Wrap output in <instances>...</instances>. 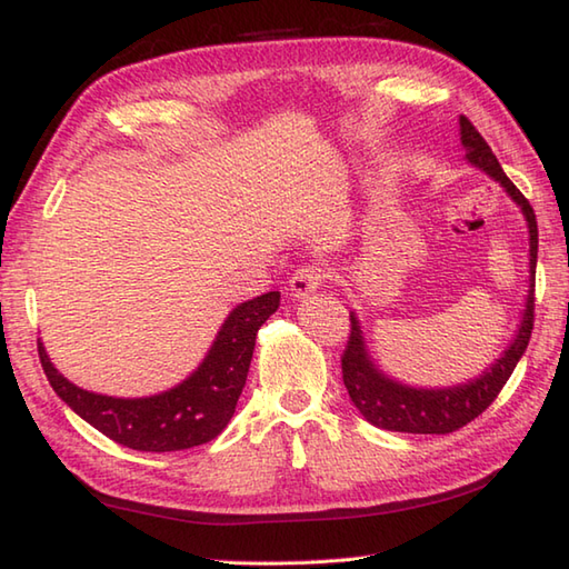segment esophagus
Masks as SVG:
<instances>
[{
    "mask_svg": "<svg viewBox=\"0 0 569 569\" xmlns=\"http://www.w3.org/2000/svg\"><path fill=\"white\" fill-rule=\"evenodd\" d=\"M325 281V271L318 266H306V269H298L291 281H288V291H291L293 300H306L318 291Z\"/></svg>",
    "mask_w": 569,
    "mask_h": 569,
    "instance_id": "34e87169",
    "label": "esophagus"
}]
</instances>
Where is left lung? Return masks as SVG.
I'll list each match as a JSON object with an SVG mask.
<instances>
[{"label":"left lung","instance_id":"1","mask_svg":"<svg viewBox=\"0 0 569 569\" xmlns=\"http://www.w3.org/2000/svg\"><path fill=\"white\" fill-rule=\"evenodd\" d=\"M459 143L465 149V159L471 168L489 176L493 183L503 188L516 208H521L528 227V291L518 328L509 347L503 349L497 361L469 381L452 386H410L386 373L377 359L371 357L365 330L357 312H349L352 320V335L342 357V379L352 398L355 408L365 416L371 426L393 432H418V435H447L459 430L467 422L491 406L499 396L503 383L509 381L516 365L521 361L530 330H533V291H536V263H538V222L530 202L521 196L509 176L503 173L497 156L491 153L489 143L481 139L479 131L471 127L467 117H459Z\"/></svg>","mask_w":569,"mask_h":569}]
</instances>
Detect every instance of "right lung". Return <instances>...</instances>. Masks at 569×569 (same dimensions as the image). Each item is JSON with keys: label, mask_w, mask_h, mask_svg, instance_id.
<instances>
[{"label": "right lung", "mask_w": 569, "mask_h": 569, "mask_svg": "<svg viewBox=\"0 0 569 569\" xmlns=\"http://www.w3.org/2000/svg\"><path fill=\"white\" fill-rule=\"evenodd\" d=\"M278 303L281 293L269 291L229 310L198 369L173 389L153 396L117 398L80 389L53 367L39 340L41 367L60 401L110 440L141 452L188 450L214 440L234 416L257 332Z\"/></svg>", "instance_id": "right-lung-1"}]
</instances>
